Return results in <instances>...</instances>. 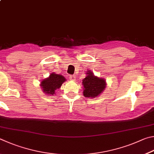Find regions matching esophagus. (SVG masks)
Masks as SVG:
<instances>
[{"label":"esophagus","mask_w":154,"mask_h":154,"mask_svg":"<svg viewBox=\"0 0 154 154\" xmlns=\"http://www.w3.org/2000/svg\"><path fill=\"white\" fill-rule=\"evenodd\" d=\"M75 79H76V78H75V75H70L69 79L71 80H72V81H75Z\"/></svg>","instance_id":"34e87169"}]
</instances>
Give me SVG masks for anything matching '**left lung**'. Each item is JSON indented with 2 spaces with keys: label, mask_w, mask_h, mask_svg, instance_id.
I'll return each mask as SVG.
<instances>
[{
  "label": "left lung",
  "mask_w": 154,
  "mask_h": 154,
  "mask_svg": "<svg viewBox=\"0 0 154 154\" xmlns=\"http://www.w3.org/2000/svg\"><path fill=\"white\" fill-rule=\"evenodd\" d=\"M86 74L87 75L82 80L83 95L85 97H96L106 88V80L97 77L91 70H88Z\"/></svg>",
  "instance_id": "obj_1"
}]
</instances>
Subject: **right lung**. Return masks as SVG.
<instances>
[{
	"label": "right lung",
	"instance_id": "add662e5",
	"mask_svg": "<svg viewBox=\"0 0 154 154\" xmlns=\"http://www.w3.org/2000/svg\"><path fill=\"white\" fill-rule=\"evenodd\" d=\"M66 81V79L63 75L51 73L49 76L42 80L40 82V87H42L43 92L48 95H53L55 91L61 87L63 83Z\"/></svg>",
	"mask_w": 154,
	"mask_h": 154
}]
</instances>
